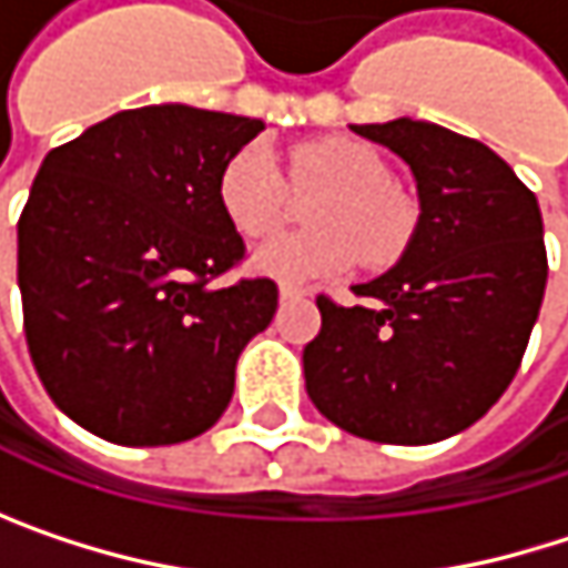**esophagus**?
Here are the masks:
<instances>
[{
  "mask_svg": "<svg viewBox=\"0 0 568 568\" xmlns=\"http://www.w3.org/2000/svg\"><path fill=\"white\" fill-rule=\"evenodd\" d=\"M280 298H283V302H295V298H305V288L283 283V285H280Z\"/></svg>",
  "mask_w": 568,
  "mask_h": 568,
  "instance_id": "34e87169",
  "label": "esophagus"
}]
</instances>
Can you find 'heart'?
I'll return each instance as SVG.
<instances>
[{
  "mask_svg": "<svg viewBox=\"0 0 568 568\" xmlns=\"http://www.w3.org/2000/svg\"><path fill=\"white\" fill-rule=\"evenodd\" d=\"M288 183L298 193L322 190L295 233L266 243L253 270L280 283H312L348 273L358 260L372 270L395 263L414 233V206L392 186V171L368 144L322 138L288 151ZM226 223L246 240L273 236L288 216V186L266 144H243L216 180Z\"/></svg>",
  "mask_w": 568,
  "mask_h": 568,
  "instance_id": "heart-1",
  "label": "heart"
}]
</instances>
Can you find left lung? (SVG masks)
I'll use <instances>...</instances> for the list:
<instances>
[{"label":"left lung","mask_w":568,"mask_h":568,"mask_svg":"<svg viewBox=\"0 0 568 568\" xmlns=\"http://www.w3.org/2000/svg\"><path fill=\"white\" fill-rule=\"evenodd\" d=\"M352 131L410 168L420 216L395 266L355 285L362 305L315 298L305 392L355 437L434 444L480 420L523 362L549 273L539 203L487 144L440 124Z\"/></svg>","instance_id":"1"}]
</instances>
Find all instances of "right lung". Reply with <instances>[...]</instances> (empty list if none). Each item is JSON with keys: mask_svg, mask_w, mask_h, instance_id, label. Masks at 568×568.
<instances>
[{"mask_svg": "<svg viewBox=\"0 0 568 568\" xmlns=\"http://www.w3.org/2000/svg\"><path fill=\"white\" fill-rule=\"evenodd\" d=\"M260 131L256 118L151 104L42 161L19 216L26 342L84 430L161 447L226 410L240 352L280 305L273 280L213 285L246 253L216 180Z\"/></svg>", "mask_w": 568, "mask_h": 568, "instance_id": "obj_1", "label": "right lung"}]
</instances>
